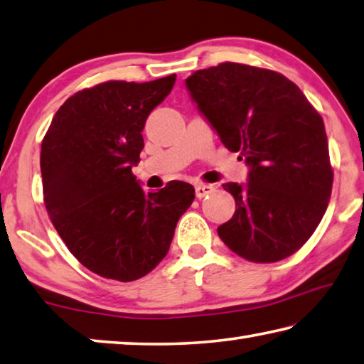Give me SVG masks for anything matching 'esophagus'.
<instances>
[{"label": "esophagus", "instance_id": "obj_1", "mask_svg": "<svg viewBox=\"0 0 364 364\" xmlns=\"http://www.w3.org/2000/svg\"><path fill=\"white\" fill-rule=\"evenodd\" d=\"M214 192V187L209 186V183H196L195 186V193H196V198H205L206 195L213 193Z\"/></svg>", "mask_w": 364, "mask_h": 364}]
</instances>
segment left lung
<instances>
[{"mask_svg":"<svg viewBox=\"0 0 364 364\" xmlns=\"http://www.w3.org/2000/svg\"><path fill=\"white\" fill-rule=\"evenodd\" d=\"M186 82L222 144L250 166L246 186H222L237 211L218 228L220 240L251 262L292 256L316 230L333 190L321 114L294 82L269 68L224 62Z\"/></svg>","mask_w":364,"mask_h":364,"instance_id":"left-lung-1","label":"left lung"}]
</instances>
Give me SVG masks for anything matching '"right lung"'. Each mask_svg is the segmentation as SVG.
Returning <instances> with one entry per match:
<instances>
[{
	"label": "right lung",
	"instance_id": "right-lung-1",
	"mask_svg": "<svg viewBox=\"0 0 364 364\" xmlns=\"http://www.w3.org/2000/svg\"><path fill=\"white\" fill-rule=\"evenodd\" d=\"M176 75L149 82L105 81L68 97L41 142L43 196L68 251L99 277L134 282L169 251L195 188L172 181L145 192L132 174L142 129Z\"/></svg>",
	"mask_w": 364,
	"mask_h": 364
}]
</instances>
